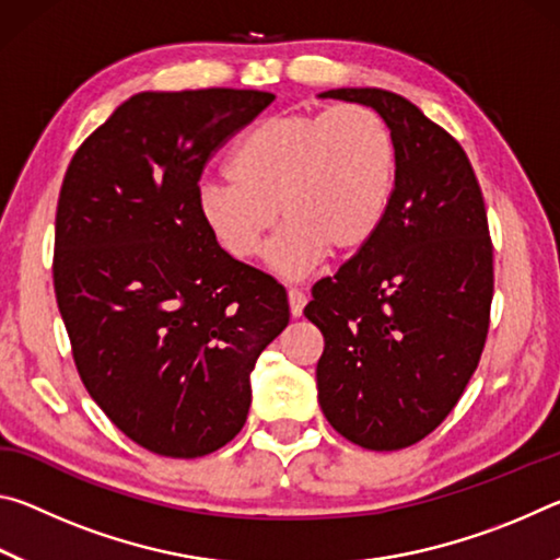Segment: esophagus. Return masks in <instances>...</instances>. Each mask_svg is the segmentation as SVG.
<instances>
[{
	"label": "esophagus",
	"instance_id": "esophagus-1",
	"mask_svg": "<svg viewBox=\"0 0 560 560\" xmlns=\"http://www.w3.org/2000/svg\"><path fill=\"white\" fill-rule=\"evenodd\" d=\"M303 306H306V296L299 289H289V308H291V316L299 318L303 316Z\"/></svg>",
	"mask_w": 560,
	"mask_h": 560
}]
</instances>
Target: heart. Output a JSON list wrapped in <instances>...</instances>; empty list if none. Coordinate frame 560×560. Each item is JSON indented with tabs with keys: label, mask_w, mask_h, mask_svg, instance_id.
<instances>
[{
	"label": "heart",
	"mask_w": 560,
	"mask_h": 560,
	"mask_svg": "<svg viewBox=\"0 0 560 560\" xmlns=\"http://www.w3.org/2000/svg\"><path fill=\"white\" fill-rule=\"evenodd\" d=\"M397 185L395 138L381 113L338 106L281 113L254 126L230 158V175L197 187V214L232 259H264L283 279H303L328 249L355 254L375 240Z\"/></svg>",
	"instance_id": "heart-1"
}]
</instances>
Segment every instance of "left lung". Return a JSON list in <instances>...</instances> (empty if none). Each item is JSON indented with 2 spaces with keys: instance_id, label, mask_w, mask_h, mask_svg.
<instances>
[{
  "instance_id": "1",
  "label": "left lung",
  "mask_w": 560,
  "mask_h": 560,
  "mask_svg": "<svg viewBox=\"0 0 560 560\" xmlns=\"http://www.w3.org/2000/svg\"><path fill=\"white\" fill-rule=\"evenodd\" d=\"M318 98L381 113L397 148L381 232L303 308L326 340L318 402L358 447L405 450L452 412L485 348L494 293L485 197L462 145L415 103L383 89Z\"/></svg>"
}]
</instances>
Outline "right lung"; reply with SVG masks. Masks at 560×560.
<instances>
[{
  "mask_svg": "<svg viewBox=\"0 0 560 560\" xmlns=\"http://www.w3.org/2000/svg\"><path fill=\"white\" fill-rule=\"evenodd\" d=\"M267 91H143L83 140L56 207L54 289L86 390L116 428L195 459L244 428L257 358L289 326L267 273L197 214L210 155Z\"/></svg>",
  "mask_w": 560,
  "mask_h": 560,
  "instance_id": "1",
  "label": "right lung"
}]
</instances>
